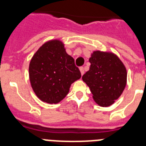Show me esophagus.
I'll return each instance as SVG.
<instances>
[{
  "label": "esophagus",
  "instance_id": "obj_1",
  "mask_svg": "<svg viewBox=\"0 0 146 146\" xmlns=\"http://www.w3.org/2000/svg\"><path fill=\"white\" fill-rule=\"evenodd\" d=\"M80 73H81V75H83V74H84V69H83V67H80Z\"/></svg>",
  "mask_w": 146,
  "mask_h": 146
}]
</instances>
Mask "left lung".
I'll return each instance as SVG.
<instances>
[{
  "label": "left lung",
  "mask_w": 146,
  "mask_h": 146,
  "mask_svg": "<svg viewBox=\"0 0 146 146\" xmlns=\"http://www.w3.org/2000/svg\"><path fill=\"white\" fill-rule=\"evenodd\" d=\"M90 67L82 76L94 101L101 107H109L119 98L127 85V73L119 57L110 51L94 50Z\"/></svg>",
  "instance_id": "8db88e82"
}]
</instances>
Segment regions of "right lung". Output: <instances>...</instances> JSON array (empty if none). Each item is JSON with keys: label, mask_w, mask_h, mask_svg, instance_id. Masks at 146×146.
I'll use <instances>...</instances> for the list:
<instances>
[{"label": "right lung", "mask_w": 146, "mask_h": 146, "mask_svg": "<svg viewBox=\"0 0 146 146\" xmlns=\"http://www.w3.org/2000/svg\"><path fill=\"white\" fill-rule=\"evenodd\" d=\"M29 75L36 96L48 104L61 102L71 84L81 78L74 59L59 39L48 41L38 49L29 63Z\"/></svg>", "instance_id": "add662e5"}]
</instances>
